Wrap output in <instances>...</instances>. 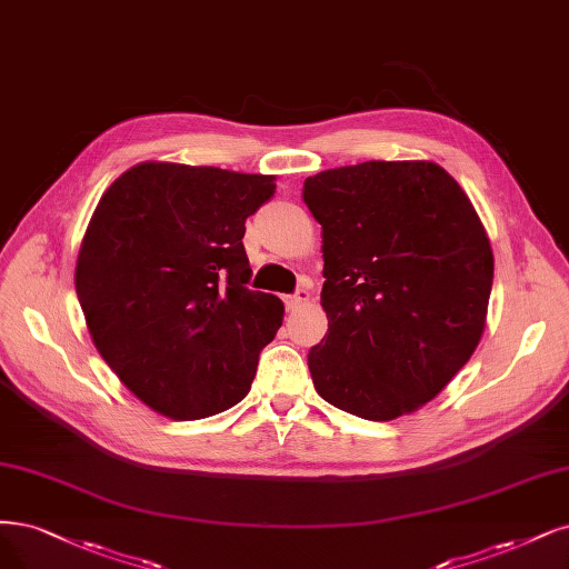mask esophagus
I'll list each match as a JSON object with an SVG mask.
<instances>
[{"label": "esophagus", "instance_id": "34e87169", "mask_svg": "<svg viewBox=\"0 0 569 569\" xmlns=\"http://www.w3.org/2000/svg\"><path fill=\"white\" fill-rule=\"evenodd\" d=\"M308 301H310V291H308V289H299V291L287 293V297H284L287 310H297L299 306H303V303H308Z\"/></svg>", "mask_w": 569, "mask_h": 569}]
</instances>
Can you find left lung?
I'll return each mask as SVG.
<instances>
[{
  "instance_id": "1",
  "label": "left lung",
  "mask_w": 569,
  "mask_h": 569,
  "mask_svg": "<svg viewBox=\"0 0 569 569\" xmlns=\"http://www.w3.org/2000/svg\"><path fill=\"white\" fill-rule=\"evenodd\" d=\"M322 226L329 329L308 352L318 393L348 415H411L471 360L495 257L461 186L426 160L362 162L308 176Z\"/></svg>"
}]
</instances>
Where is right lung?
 I'll return each mask as SVG.
<instances>
[{"instance_id":"obj_1","label":"right lung","mask_w":569,"mask_h":569,"mask_svg":"<svg viewBox=\"0 0 569 569\" xmlns=\"http://www.w3.org/2000/svg\"><path fill=\"white\" fill-rule=\"evenodd\" d=\"M276 176L141 162L98 202L74 289L93 346L131 393L192 421L238 405L284 306L247 287L244 221Z\"/></svg>"}]
</instances>
